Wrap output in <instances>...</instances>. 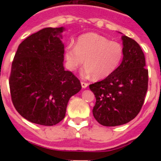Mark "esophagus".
Wrapping results in <instances>:
<instances>
[{
	"label": "esophagus",
	"mask_w": 161,
	"mask_h": 161,
	"mask_svg": "<svg viewBox=\"0 0 161 161\" xmlns=\"http://www.w3.org/2000/svg\"><path fill=\"white\" fill-rule=\"evenodd\" d=\"M88 85H89V84L86 83V82H84V81H81V86L83 89H85L86 87H88Z\"/></svg>",
	"instance_id": "esophagus-1"
}]
</instances>
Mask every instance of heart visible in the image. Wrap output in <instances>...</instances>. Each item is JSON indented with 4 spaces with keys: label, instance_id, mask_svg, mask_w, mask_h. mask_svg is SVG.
Returning <instances> with one entry per match:
<instances>
[{
    "label": "heart",
    "instance_id": "b5f03b06",
    "mask_svg": "<svg viewBox=\"0 0 161 161\" xmlns=\"http://www.w3.org/2000/svg\"><path fill=\"white\" fill-rule=\"evenodd\" d=\"M123 55L120 43L96 33H87L77 38L76 46L68 44L65 48L64 57L67 68L70 71H76L85 62L86 66L82 75L101 80L117 69L123 61Z\"/></svg>",
    "mask_w": 161,
    "mask_h": 161
}]
</instances>
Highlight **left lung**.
<instances>
[{
    "instance_id": "obj_1",
    "label": "left lung",
    "mask_w": 161,
    "mask_h": 161,
    "mask_svg": "<svg viewBox=\"0 0 161 161\" xmlns=\"http://www.w3.org/2000/svg\"><path fill=\"white\" fill-rule=\"evenodd\" d=\"M122 39L124 55L121 64L106 79L89 85L96 97L93 117L106 126L126 124L135 119L147 91L144 54L134 39L126 35Z\"/></svg>"
}]
</instances>
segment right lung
Listing matches in <instances>:
<instances>
[{
    "instance_id": "right-lung-1",
    "label": "right lung",
    "mask_w": 161,
    "mask_h": 161,
    "mask_svg": "<svg viewBox=\"0 0 161 161\" xmlns=\"http://www.w3.org/2000/svg\"><path fill=\"white\" fill-rule=\"evenodd\" d=\"M64 30L47 27L30 35L14 55L8 80L11 99L17 111L33 123H59L70 97L81 89L79 79L64 68Z\"/></svg>"
}]
</instances>
